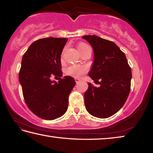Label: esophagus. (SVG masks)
<instances>
[{"instance_id": "obj_1", "label": "esophagus", "mask_w": 153, "mask_h": 153, "mask_svg": "<svg viewBox=\"0 0 153 153\" xmlns=\"http://www.w3.org/2000/svg\"><path fill=\"white\" fill-rule=\"evenodd\" d=\"M75 81H76V84H77V83H79L81 80H80L79 78H77V77H76V78H75Z\"/></svg>"}]
</instances>
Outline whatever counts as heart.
<instances>
[{
  "mask_svg": "<svg viewBox=\"0 0 153 153\" xmlns=\"http://www.w3.org/2000/svg\"><path fill=\"white\" fill-rule=\"evenodd\" d=\"M86 44L81 43L78 45V49L80 51L82 48L85 46ZM67 74L70 76L74 77H82L86 73L87 67L84 65H71L67 69Z\"/></svg>",
  "mask_w": 153,
  "mask_h": 153,
  "instance_id": "obj_1",
  "label": "heart"
}]
</instances>
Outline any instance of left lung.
I'll list each match as a JSON object with an SVG mask.
<instances>
[{"instance_id": "left-lung-1", "label": "left lung", "mask_w": 153, "mask_h": 153, "mask_svg": "<svg viewBox=\"0 0 153 153\" xmlns=\"http://www.w3.org/2000/svg\"><path fill=\"white\" fill-rule=\"evenodd\" d=\"M92 46L94 61L88 76L98 81L97 88L88 83L84 93L86 108L90 115L107 118L120 110L130 91L131 71L126 55L113 42L95 35L82 36Z\"/></svg>"}]
</instances>
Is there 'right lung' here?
I'll use <instances>...</instances> for the list:
<instances>
[{
    "label": "right lung",
    "instance_id": "add662e5",
    "mask_svg": "<svg viewBox=\"0 0 153 153\" xmlns=\"http://www.w3.org/2000/svg\"><path fill=\"white\" fill-rule=\"evenodd\" d=\"M67 38H45L33 42L22 60L19 81L25 103L32 113L53 120L64 115L69 95L76 82L71 76L63 78L61 55ZM52 76H59L58 82Z\"/></svg>",
    "mask_w": 153,
    "mask_h": 153
}]
</instances>
